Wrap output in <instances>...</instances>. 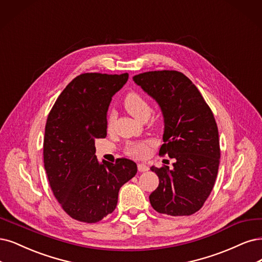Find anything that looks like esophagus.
I'll list each match as a JSON object with an SVG mask.
<instances>
[{
    "mask_svg": "<svg viewBox=\"0 0 262 262\" xmlns=\"http://www.w3.org/2000/svg\"><path fill=\"white\" fill-rule=\"evenodd\" d=\"M138 170L140 171V172H142V171H147L148 169H149V167L146 165V164H138Z\"/></svg>",
    "mask_w": 262,
    "mask_h": 262,
    "instance_id": "obj_1",
    "label": "esophagus"
}]
</instances>
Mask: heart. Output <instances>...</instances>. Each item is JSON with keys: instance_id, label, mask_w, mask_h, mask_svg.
<instances>
[{"instance_id": "obj_1", "label": "heart", "mask_w": 262, "mask_h": 262, "mask_svg": "<svg viewBox=\"0 0 262 262\" xmlns=\"http://www.w3.org/2000/svg\"><path fill=\"white\" fill-rule=\"evenodd\" d=\"M124 108L135 119L139 121H146L151 112L152 108L149 100L143 95L137 92H130L126 95L124 99ZM114 123V113L111 112L106 120V128L111 130ZM157 143L153 140H143L138 142H129L125 148V153L130 158L143 159L150 156L153 149L156 148Z\"/></svg>"}]
</instances>
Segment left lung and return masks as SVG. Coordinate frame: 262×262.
Masks as SVG:
<instances>
[{"label": "left lung", "mask_w": 262, "mask_h": 262, "mask_svg": "<svg viewBox=\"0 0 262 262\" xmlns=\"http://www.w3.org/2000/svg\"><path fill=\"white\" fill-rule=\"evenodd\" d=\"M160 104L164 128L160 156L172 167H151L160 179L150 196L160 214L190 216L200 210L214 188L220 163L217 123L198 87L175 70L149 71L133 77Z\"/></svg>", "instance_id": "left-lung-1"}]
</instances>
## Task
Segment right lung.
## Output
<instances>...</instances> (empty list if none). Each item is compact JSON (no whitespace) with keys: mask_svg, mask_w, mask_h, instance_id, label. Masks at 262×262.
Listing matches in <instances>:
<instances>
[{"mask_svg":"<svg viewBox=\"0 0 262 262\" xmlns=\"http://www.w3.org/2000/svg\"><path fill=\"white\" fill-rule=\"evenodd\" d=\"M128 73L77 75L48 114L44 167L56 200L71 218L95 224L111 214L120 188L137 172L136 163L118 159L99 164L95 140L106 136V111Z\"/></svg>","mask_w":262,"mask_h":262,"instance_id":"add662e5","label":"right lung"}]
</instances>
